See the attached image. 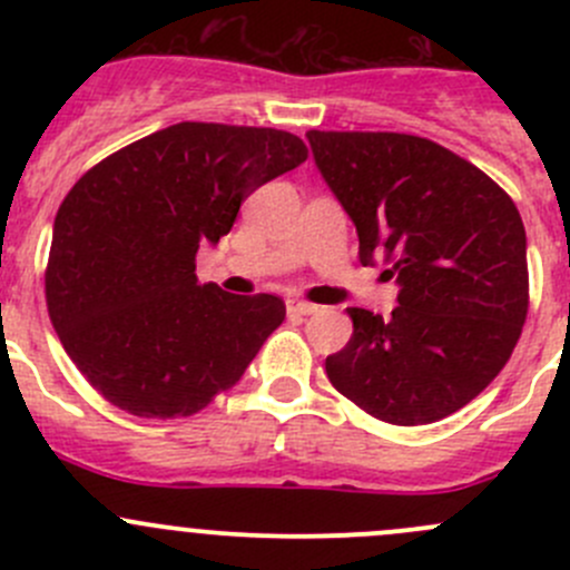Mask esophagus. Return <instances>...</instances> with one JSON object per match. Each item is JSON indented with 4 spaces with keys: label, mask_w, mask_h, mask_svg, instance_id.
I'll list each match as a JSON object with an SVG mask.
<instances>
[{
    "label": "esophagus",
    "mask_w": 570,
    "mask_h": 570,
    "mask_svg": "<svg viewBox=\"0 0 570 570\" xmlns=\"http://www.w3.org/2000/svg\"><path fill=\"white\" fill-rule=\"evenodd\" d=\"M320 306L314 303H303V301H286V314L289 317H308V314H317Z\"/></svg>",
    "instance_id": "1"
}]
</instances>
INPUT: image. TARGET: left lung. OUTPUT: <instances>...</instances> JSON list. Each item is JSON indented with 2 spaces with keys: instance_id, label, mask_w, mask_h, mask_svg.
I'll use <instances>...</instances> for the list:
<instances>
[{
  "instance_id": "1",
  "label": "left lung",
  "mask_w": 570,
  "mask_h": 570,
  "mask_svg": "<svg viewBox=\"0 0 570 570\" xmlns=\"http://www.w3.org/2000/svg\"><path fill=\"white\" fill-rule=\"evenodd\" d=\"M314 163L358 232L361 264L386 262L392 320L350 308L327 355L336 392L389 424L461 411L513 353L530 308L527 234L510 195L433 140L308 131Z\"/></svg>"
}]
</instances>
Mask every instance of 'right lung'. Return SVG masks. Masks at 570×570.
Returning a JSON list of instances; mask_svg holds the SVG:
<instances>
[{"label": "right lung", "mask_w": 570, "mask_h": 570, "mask_svg": "<svg viewBox=\"0 0 570 570\" xmlns=\"http://www.w3.org/2000/svg\"><path fill=\"white\" fill-rule=\"evenodd\" d=\"M306 157L289 131L184 120L73 184L55 217L46 306L105 400L142 419L193 416L243 377L286 306L198 284L195 253Z\"/></svg>", "instance_id": "right-lung-1"}]
</instances>
